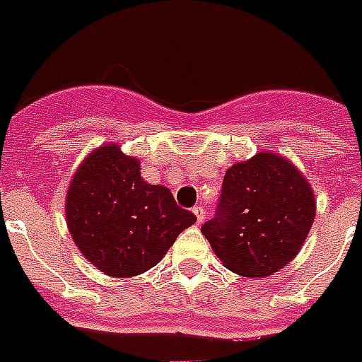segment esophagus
Returning a JSON list of instances; mask_svg holds the SVG:
<instances>
[{"label":"esophagus","instance_id":"esophagus-1","mask_svg":"<svg viewBox=\"0 0 362 362\" xmlns=\"http://www.w3.org/2000/svg\"><path fill=\"white\" fill-rule=\"evenodd\" d=\"M193 214H195L197 217V223H202L204 221V216H206V210H204L202 206H195L193 208Z\"/></svg>","mask_w":362,"mask_h":362}]
</instances>
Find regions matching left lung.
Instances as JSON below:
<instances>
[{
    "label": "left lung",
    "mask_w": 362,
    "mask_h": 362,
    "mask_svg": "<svg viewBox=\"0 0 362 362\" xmlns=\"http://www.w3.org/2000/svg\"><path fill=\"white\" fill-rule=\"evenodd\" d=\"M314 214L303 175L281 156L262 152L225 173L216 214L201 232L230 272L267 277L298 255Z\"/></svg>",
    "instance_id": "1"
}]
</instances>
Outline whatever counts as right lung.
Wrapping results in <instances>:
<instances>
[{"instance_id":"right-lung-1","label":"right lung","mask_w":362,"mask_h":362,"mask_svg":"<svg viewBox=\"0 0 362 362\" xmlns=\"http://www.w3.org/2000/svg\"><path fill=\"white\" fill-rule=\"evenodd\" d=\"M139 160L117 145L100 146L70 182L66 225L89 262L111 277L151 269L176 236L197 221L165 186L141 178Z\"/></svg>"}]
</instances>
